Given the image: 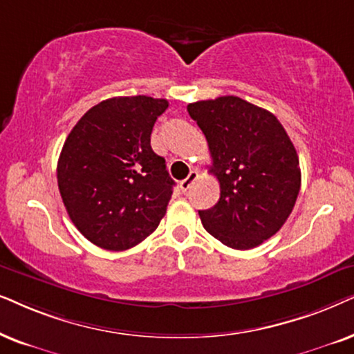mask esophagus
Returning <instances> with one entry per match:
<instances>
[{
  "label": "esophagus",
  "mask_w": 354,
  "mask_h": 354,
  "mask_svg": "<svg viewBox=\"0 0 354 354\" xmlns=\"http://www.w3.org/2000/svg\"><path fill=\"white\" fill-rule=\"evenodd\" d=\"M197 176H199V171H197V169H191V173L187 174L186 180H183V181L180 183V189H181L183 192H186V191L191 187L192 183H194V181L197 180Z\"/></svg>",
  "instance_id": "obj_1"
}]
</instances>
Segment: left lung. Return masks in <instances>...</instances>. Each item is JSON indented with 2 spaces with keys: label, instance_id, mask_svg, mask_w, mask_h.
Instances as JSON below:
<instances>
[{
  "label": "left lung",
  "instance_id": "1",
  "mask_svg": "<svg viewBox=\"0 0 354 354\" xmlns=\"http://www.w3.org/2000/svg\"><path fill=\"white\" fill-rule=\"evenodd\" d=\"M212 155L220 199L199 210L202 225L225 246L246 251L272 238L298 199V153L275 115L239 97L187 105Z\"/></svg>",
  "mask_w": 354,
  "mask_h": 354
}]
</instances>
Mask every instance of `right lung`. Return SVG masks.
Segmentation results:
<instances>
[{"mask_svg":"<svg viewBox=\"0 0 354 354\" xmlns=\"http://www.w3.org/2000/svg\"><path fill=\"white\" fill-rule=\"evenodd\" d=\"M165 98H108L71 131L56 176L75 228L108 251H126L152 234L167 214L174 181L150 145Z\"/></svg>","mask_w":354,"mask_h":354,"instance_id":"add662e5","label":"right lung"}]
</instances>
